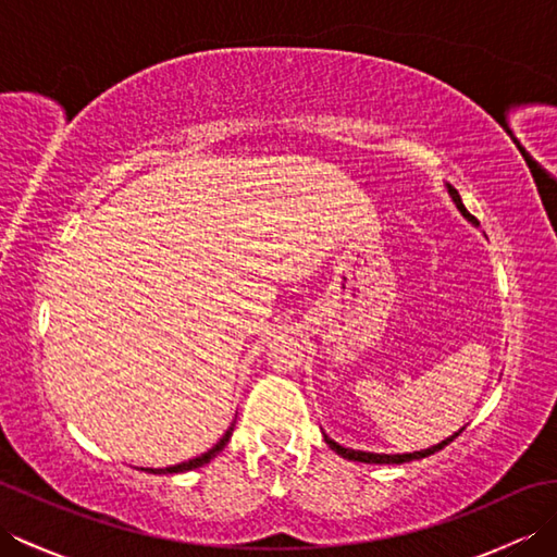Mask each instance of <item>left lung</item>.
Wrapping results in <instances>:
<instances>
[{
    "label": "left lung",
    "instance_id": "1",
    "mask_svg": "<svg viewBox=\"0 0 557 557\" xmlns=\"http://www.w3.org/2000/svg\"><path fill=\"white\" fill-rule=\"evenodd\" d=\"M447 194L453 196L455 206H457V210L461 212V215H465L469 222L479 224V222H476V218L471 215V212L465 208V203H461V198H459V194L455 191L453 186H447ZM461 431H465V429H459L455 435H449L447 441H443V443H437V445H433V447H429V449H421V453H409V455H377V453H363V449H349V447H342V445H339V443H335V441H330L327 435H325V443H327L330 447H333L339 457L351 459V461H366V465H405V461L421 459V457H429V455L437 453V449H443L447 443H453L455 437H457Z\"/></svg>",
    "mask_w": 557,
    "mask_h": 557
}]
</instances>
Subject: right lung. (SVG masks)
Listing matches in <instances>:
<instances>
[{
    "mask_svg": "<svg viewBox=\"0 0 557 557\" xmlns=\"http://www.w3.org/2000/svg\"><path fill=\"white\" fill-rule=\"evenodd\" d=\"M232 431H234V423L230 425L227 433H224V435L220 437V443H218L215 447H210L208 453H203L200 457H194V459H188V461H182V465H174V467H164V469H146V471H150V474H182V471H191V469L203 467V465H208V461H210L212 457H215L218 453H222L224 445L230 443Z\"/></svg>",
    "mask_w": 557,
    "mask_h": 557,
    "instance_id": "right-lung-1",
    "label": "right lung"
}]
</instances>
